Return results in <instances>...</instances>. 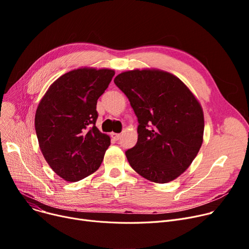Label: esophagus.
<instances>
[{
    "mask_svg": "<svg viewBox=\"0 0 249 249\" xmlns=\"http://www.w3.org/2000/svg\"><path fill=\"white\" fill-rule=\"evenodd\" d=\"M111 135H112V137H113L115 140H119V138H120V136H121V134H118V133H112Z\"/></svg>",
    "mask_w": 249,
    "mask_h": 249,
    "instance_id": "obj_1",
    "label": "esophagus"
}]
</instances>
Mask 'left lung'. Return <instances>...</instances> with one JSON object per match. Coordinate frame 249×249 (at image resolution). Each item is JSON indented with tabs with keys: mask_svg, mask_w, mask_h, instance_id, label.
Returning <instances> with one entry per match:
<instances>
[{
	"mask_svg": "<svg viewBox=\"0 0 249 249\" xmlns=\"http://www.w3.org/2000/svg\"><path fill=\"white\" fill-rule=\"evenodd\" d=\"M114 83L128 98L139 123L136 145L125 152L129 164L158 184L176 179L202 146L201 104L178 77L160 70L124 71Z\"/></svg>",
	"mask_w": 249,
	"mask_h": 249,
	"instance_id": "8db88e82",
	"label": "left lung"
}]
</instances>
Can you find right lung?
<instances>
[{
	"mask_svg": "<svg viewBox=\"0 0 249 249\" xmlns=\"http://www.w3.org/2000/svg\"><path fill=\"white\" fill-rule=\"evenodd\" d=\"M114 74L109 69L71 71L39 102L35 114L39 147L52 171L64 180H81L103 161L111 139L96 127L97 101Z\"/></svg>",
	"mask_w": 249,
	"mask_h": 249,
	"instance_id": "add662e5",
	"label": "right lung"
}]
</instances>
